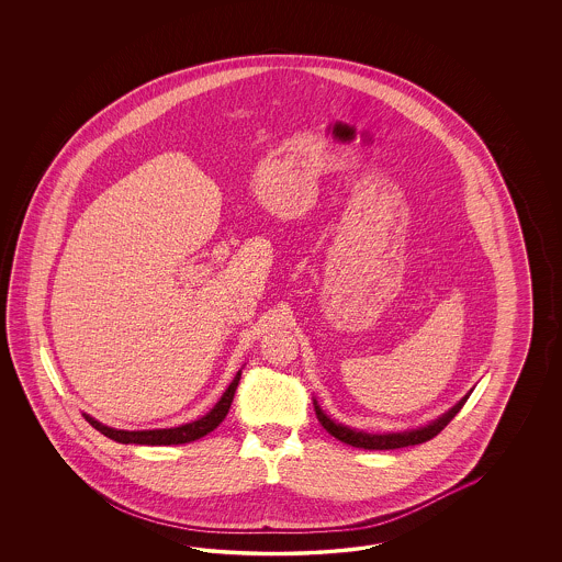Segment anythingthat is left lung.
<instances>
[{
    "mask_svg": "<svg viewBox=\"0 0 562 562\" xmlns=\"http://www.w3.org/2000/svg\"><path fill=\"white\" fill-rule=\"evenodd\" d=\"M468 397H470V393L465 397H461L453 408L445 412L442 416H439L437 420H432L430 425L420 426V428H414V430H404V432H385V435H371V432H362V430H357V428L334 423L325 414L324 409L319 408L317 402H313V404H315V414H317L319 423H322V426L331 437H336L338 441L346 442V445L358 447V449H379L381 451V449H400V447L430 441L432 437H437L442 428L456 418V414L463 408Z\"/></svg>",
    "mask_w": 562,
    "mask_h": 562,
    "instance_id": "8db88e82",
    "label": "left lung"
}]
</instances>
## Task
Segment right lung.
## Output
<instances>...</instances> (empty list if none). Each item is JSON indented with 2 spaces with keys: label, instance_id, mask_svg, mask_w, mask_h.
Here are the masks:
<instances>
[{
  "label": "right lung",
  "instance_id": "obj_1",
  "mask_svg": "<svg viewBox=\"0 0 562 562\" xmlns=\"http://www.w3.org/2000/svg\"><path fill=\"white\" fill-rule=\"evenodd\" d=\"M238 381H240V371L235 374L233 383L228 385V390L222 393L218 404L210 409L200 420H193L189 425L172 426V428H154V430H117L111 426H104L99 420H94L92 416L85 414L88 425L94 426L104 437L113 439L117 442H134V445H183V442L195 441L202 439L207 432H212L216 426L221 425L226 418L233 397L237 392Z\"/></svg>",
  "mask_w": 562,
  "mask_h": 562
}]
</instances>
